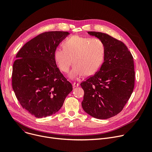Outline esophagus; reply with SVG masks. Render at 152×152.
Wrapping results in <instances>:
<instances>
[{
	"label": "esophagus",
	"instance_id": "1",
	"mask_svg": "<svg viewBox=\"0 0 152 152\" xmlns=\"http://www.w3.org/2000/svg\"><path fill=\"white\" fill-rule=\"evenodd\" d=\"M79 86V83H74L73 84H72V86H73V88H76V87H78Z\"/></svg>",
	"mask_w": 152,
	"mask_h": 152
}]
</instances>
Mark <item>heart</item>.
I'll list each match as a JSON object with an SVG mask.
<instances>
[{"label": "heart", "mask_w": 152, "mask_h": 152, "mask_svg": "<svg viewBox=\"0 0 152 152\" xmlns=\"http://www.w3.org/2000/svg\"><path fill=\"white\" fill-rule=\"evenodd\" d=\"M105 54L102 40L74 36L63 42V48L56 49L54 58L59 69L64 73L69 72L74 62L69 77L76 79L85 74L90 76L96 73L104 61Z\"/></svg>", "instance_id": "1"}]
</instances>
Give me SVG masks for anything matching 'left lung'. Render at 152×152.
I'll return each instance as SVG.
<instances>
[{"mask_svg":"<svg viewBox=\"0 0 152 152\" xmlns=\"http://www.w3.org/2000/svg\"><path fill=\"white\" fill-rule=\"evenodd\" d=\"M105 45L104 62L99 69L80 85L85 92L81 106L97 119H108L119 113L134 88L133 58L127 47L107 34L89 31Z\"/></svg>","mask_w":152,"mask_h":152,"instance_id":"left-lung-1","label":"left lung"}]
</instances>
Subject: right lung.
<instances>
[{"mask_svg": "<svg viewBox=\"0 0 152 152\" xmlns=\"http://www.w3.org/2000/svg\"><path fill=\"white\" fill-rule=\"evenodd\" d=\"M69 32L49 31L33 38L19 50L12 67V86L23 109L37 118L57 112L72 91L54 58L56 49Z\"/></svg>", "mask_w": 152, "mask_h": 152, "instance_id": "add662e5", "label": "right lung"}]
</instances>
